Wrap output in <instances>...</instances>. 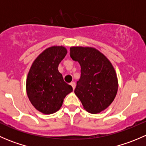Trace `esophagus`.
Here are the masks:
<instances>
[{"mask_svg": "<svg viewBox=\"0 0 146 146\" xmlns=\"http://www.w3.org/2000/svg\"><path fill=\"white\" fill-rule=\"evenodd\" d=\"M70 85L72 86L73 89L75 90V88H76V83H75L74 82H70Z\"/></svg>", "mask_w": 146, "mask_h": 146, "instance_id": "obj_1", "label": "esophagus"}]
</instances>
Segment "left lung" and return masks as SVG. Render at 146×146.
<instances>
[{
    "label": "left lung",
    "instance_id": "left-lung-1",
    "mask_svg": "<svg viewBox=\"0 0 146 146\" xmlns=\"http://www.w3.org/2000/svg\"><path fill=\"white\" fill-rule=\"evenodd\" d=\"M70 56L81 67L75 94L87 111L101 112L117 93L118 80L114 67L104 54L92 47H70Z\"/></svg>",
    "mask_w": 146,
    "mask_h": 146
}]
</instances>
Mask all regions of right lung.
<instances>
[{
    "label": "right lung",
    "instance_id": "obj_1",
    "mask_svg": "<svg viewBox=\"0 0 146 146\" xmlns=\"http://www.w3.org/2000/svg\"><path fill=\"white\" fill-rule=\"evenodd\" d=\"M66 54L67 50L62 46L49 47L35 60L28 73L27 96L32 105L43 114L58 111L65 97L73 91L58 70Z\"/></svg>",
    "mask_w": 146,
    "mask_h": 146
}]
</instances>
